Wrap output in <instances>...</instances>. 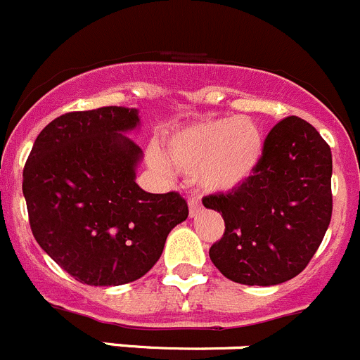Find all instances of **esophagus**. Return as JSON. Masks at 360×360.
<instances>
[{
	"label": "esophagus",
	"mask_w": 360,
	"mask_h": 360,
	"mask_svg": "<svg viewBox=\"0 0 360 360\" xmlns=\"http://www.w3.org/2000/svg\"><path fill=\"white\" fill-rule=\"evenodd\" d=\"M188 205H190V216H191V218H195V216H197L198 212H200V209H202L200 200H198L197 197L190 198V202H188Z\"/></svg>",
	"instance_id": "1"
}]
</instances>
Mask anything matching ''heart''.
<instances>
[{
	"instance_id": "b5f03b06",
	"label": "heart",
	"mask_w": 360,
	"mask_h": 360,
	"mask_svg": "<svg viewBox=\"0 0 360 360\" xmlns=\"http://www.w3.org/2000/svg\"><path fill=\"white\" fill-rule=\"evenodd\" d=\"M162 155L148 153L149 165L167 172L170 165L177 172L195 176L205 191L237 190L257 170L264 156V137L251 117L207 120L172 131L162 144Z\"/></svg>"
}]
</instances>
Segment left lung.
Wrapping results in <instances>:
<instances>
[{
  "mask_svg": "<svg viewBox=\"0 0 360 360\" xmlns=\"http://www.w3.org/2000/svg\"><path fill=\"white\" fill-rule=\"evenodd\" d=\"M330 177L333 155L319 131L297 116L280 121L243 186L202 198L225 219V233L209 250L219 273L250 287L302 273L329 229Z\"/></svg>",
  "mask_w": 360,
  "mask_h": 360,
  "instance_id": "8db88e82",
  "label": "left lung"
}]
</instances>
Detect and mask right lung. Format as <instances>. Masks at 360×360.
Listing matches in <instances>:
<instances>
[{
  "mask_svg": "<svg viewBox=\"0 0 360 360\" xmlns=\"http://www.w3.org/2000/svg\"><path fill=\"white\" fill-rule=\"evenodd\" d=\"M130 107L68 112L34 141L22 172L30 225L41 250L77 281L117 287L144 276L167 236L188 218L179 193L137 183L142 149Z\"/></svg>",
  "mask_w": 360,
  "mask_h": 360,
  "instance_id": "right-lung-1",
  "label": "right lung"
}]
</instances>
